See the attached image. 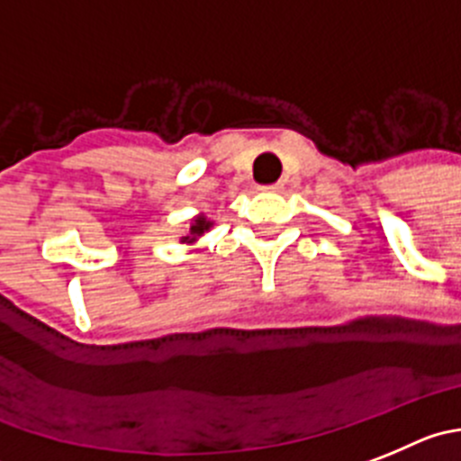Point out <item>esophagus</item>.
I'll return each instance as SVG.
<instances>
[{
	"label": "esophagus",
	"instance_id": "34e87169",
	"mask_svg": "<svg viewBox=\"0 0 461 461\" xmlns=\"http://www.w3.org/2000/svg\"><path fill=\"white\" fill-rule=\"evenodd\" d=\"M284 188V184H270V186H261V191L266 193H279Z\"/></svg>",
	"mask_w": 461,
	"mask_h": 461
}]
</instances>
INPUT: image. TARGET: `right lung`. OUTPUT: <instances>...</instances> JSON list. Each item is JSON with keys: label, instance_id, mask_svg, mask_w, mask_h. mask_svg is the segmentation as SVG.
<instances>
[{"label": "right lung", "instance_id": "obj_1", "mask_svg": "<svg viewBox=\"0 0 461 461\" xmlns=\"http://www.w3.org/2000/svg\"><path fill=\"white\" fill-rule=\"evenodd\" d=\"M211 227H213V221H211L206 213H197V216L191 218V222H188L186 231H184V236H179V243H186V245H195L197 239H200L204 231H209Z\"/></svg>", "mask_w": 461, "mask_h": 461}]
</instances>
